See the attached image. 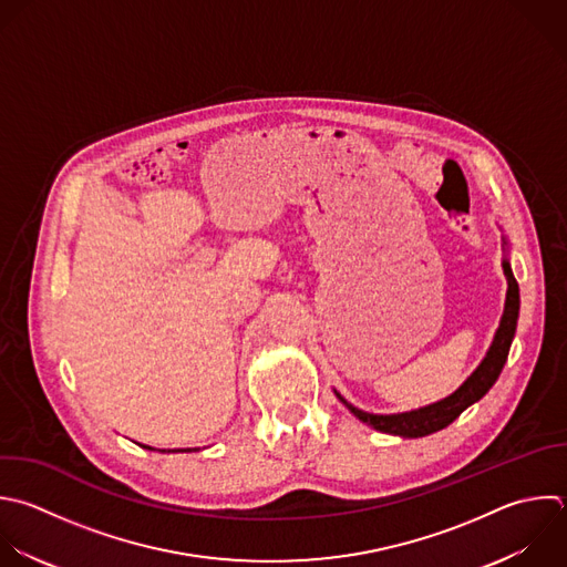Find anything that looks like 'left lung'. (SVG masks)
I'll return each instance as SVG.
<instances>
[{"label": "left lung", "mask_w": 567, "mask_h": 567, "mask_svg": "<svg viewBox=\"0 0 567 567\" xmlns=\"http://www.w3.org/2000/svg\"><path fill=\"white\" fill-rule=\"evenodd\" d=\"M503 272L507 279V295H505V310L498 323V330L494 334V341L485 354V359L481 361V365L470 374V379L447 399L412 410V412H403V414H370L363 412L359 408H354L352 403H348L341 394L339 401L363 423H370L374 430L379 432H388V434H399V436H425L432 434L436 430H443L445 425H450L467 405H472L474 401H478L498 379L507 352H509V343L516 330V319H518V284L509 270V264H503Z\"/></svg>", "instance_id": "obj_1"}]
</instances>
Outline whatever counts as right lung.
<instances>
[{
	"label": "right lung",
	"mask_w": 567,
	"mask_h": 567,
	"mask_svg": "<svg viewBox=\"0 0 567 567\" xmlns=\"http://www.w3.org/2000/svg\"><path fill=\"white\" fill-rule=\"evenodd\" d=\"M144 447H148V450H153L151 445H144ZM190 450V447H188ZM162 452H166V450H162ZM168 452H184V450H168Z\"/></svg>",
	"instance_id": "add662e5"
}]
</instances>
